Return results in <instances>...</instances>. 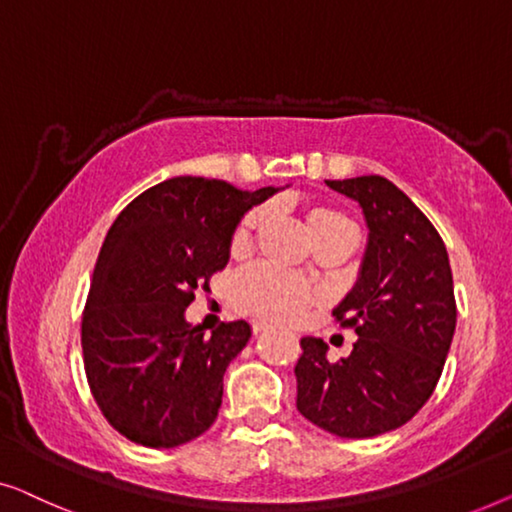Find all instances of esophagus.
Wrapping results in <instances>:
<instances>
[{
  "label": "esophagus",
  "mask_w": 512,
  "mask_h": 512,
  "mask_svg": "<svg viewBox=\"0 0 512 512\" xmlns=\"http://www.w3.org/2000/svg\"><path fill=\"white\" fill-rule=\"evenodd\" d=\"M266 329H271L269 322H264V320H255V322H253V331H255V334H262V331H266Z\"/></svg>",
  "instance_id": "obj_1"
}]
</instances>
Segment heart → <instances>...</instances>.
<instances>
[{"mask_svg": "<svg viewBox=\"0 0 512 512\" xmlns=\"http://www.w3.org/2000/svg\"><path fill=\"white\" fill-rule=\"evenodd\" d=\"M264 222V211L255 208L239 222L232 236V248L243 250L253 239L257 227ZM308 234L318 236L327 232H355V225L334 208H313L306 215ZM318 299L311 287L301 280L287 276L271 266H253V269L239 273L232 283V301L243 313L290 322L299 318L313 301Z\"/></svg>", "mask_w": 512, "mask_h": 512, "instance_id": "heart-1", "label": "heart"}]
</instances>
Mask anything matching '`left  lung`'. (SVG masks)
I'll use <instances>...</instances> for the list:
<instances>
[{
    "instance_id": "1",
    "label": "left lung",
    "mask_w": 512,
    "mask_h": 512,
    "mask_svg": "<svg viewBox=\"0 0 512 512\" xmlns=\"http://www.w3.org/2000/svg\"><path fill=\"white\" fill-rule=\"evenodd\" d=\"M325 183L357 201L369 229L355 285L334 308L357 343L331 364L322 338H301L297 408L329 434L371 438L399 429L434 394L457 325L450 259L427 215L392 181Z\"/></svg>"
}]
</instances>
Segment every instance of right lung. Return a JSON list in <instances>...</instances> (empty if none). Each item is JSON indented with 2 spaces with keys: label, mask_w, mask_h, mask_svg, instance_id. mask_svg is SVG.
<instances>
[{
  "label": "right lung",
  "mask_w": 512,
  "mask_h": 512,
  "mask_svg": "<svg viewBox=\"0 0 512 512\" xmlns=\"http://www.w3.org/2000/svg\"><path fill=\"white\" fill-rule=\"evenodd\" d=\"M278 187L176 176L127 204L99 250L81 343L90 390L115 429L146 448L204 434L222 406V376L253 336L246 320L204 336L187 322L194 290L229 262L243 215Z\"/></svg>",
  "instance_id": "obj_1"
}]
</instances>
